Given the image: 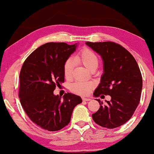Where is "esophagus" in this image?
<instances>
[{
    "label": "esophagus",
    "instance_id": "34e87169",
    "mask_svg": "<svg viewBox=\"0 0 154 154\" xmlns=\"http://www.w3.org/2000/svg\"><path fill=\"white\" fill-rule=\"evenodd\" d=\"M82 99H83V101H90V100H91V99L88 98V97H83Z\"/></svg>",
    "mask_w": 154,
    "mask_h": 154
}]
</instances>
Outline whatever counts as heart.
<instances>
[{
  "instance_id": "obj_1",
  "label": "heart",
  "mask_w": 154,
  "mask_h": 154,
  "mask_svg": "<svg viewBox=\"0 0 154 154\" xmlns=\"http://www.w3.org/2000/svg\"><path fill=\"white\" fill-rule=\"evenodd\" d=\"M75 61L81 63L85 67L88 69L90 66L94 64H97L98 59L96 54L88 48H84L77 55L74 57ZM73 62L71 59H67L64 64L63 71L65 78L71 77L72 70H73ZM93 87L92 83L86 82L83 81H77L71 86V90L73 92L80 95H86L89 93Z\"/></svg>"
}]
</instances>
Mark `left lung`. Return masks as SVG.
<instances>
[{
  "label": "left lung",
  "instance_id": "obj_1",
  "mask_svg": "<svg viewBox=\"0 0 154 154\" xmlns=\"http://www.w3.org/2000/svg\"><path fill=\"white\" fill-rule=\"evenodd\" d=\"M103 60V73L100 83L93 93L94 97L110 95L111 101H105L93 113V121L101 127L118 128L130 119L139 105L142 77L139 66L131 54L121 45L113 42H86Z\"/></svg>",
  "mask_w": 154,
  "mask_h": 154
}]
</instances>
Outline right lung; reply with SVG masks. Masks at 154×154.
<instances>
[{
    "label": "right lung",
    "mask_w": 154,
    "mask_h": 154,
    "mask_svg": "<svg viewBox=\"0 0 154 154\" xmlns=\"http://www.w3.org/2000/svg\"><path fill=\"white\" fill-rule=\"evenodd\" d=\"M78 46L65 43L41 45L27 57L21 68L19 98L21 105L32 122L49 131L67 125L75 107L82 103L81 97L67 93H53L64 82L63 67Z\"/></svg>",
    "instance_id": "right-lung-1"
}]
</instances>
